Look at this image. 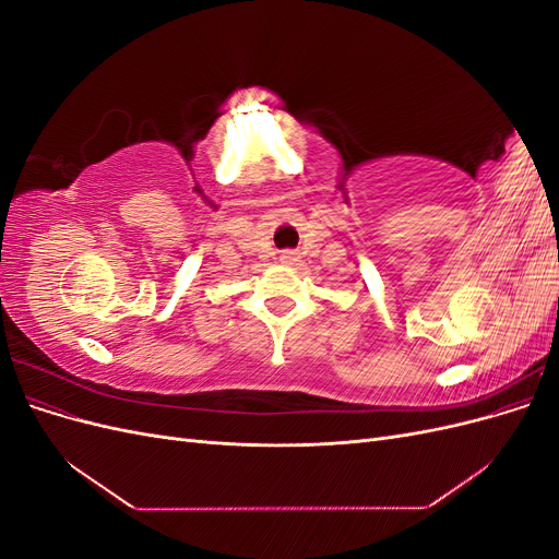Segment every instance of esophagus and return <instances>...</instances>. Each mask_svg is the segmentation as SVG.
<instances>
[{"label":"esophagus","mask_w":559,"mask_h":559,"mask_svg":"<svg viewBox=\"0 0 559 559\" xmlns=\"http://www.w3.org/2000/svg\"><path fill=\"white\" fill-rule=\"evenodd\" d=\"M280 259H282V263H294L296 261V253L294 251H284Z\"/></svg>","instance_id":"obj_1"}]
</instances>
